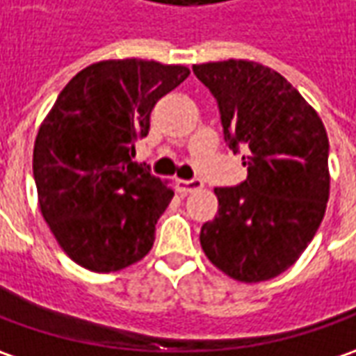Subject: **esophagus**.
Returning a JSON list of instances; mask_svg holds the SVG:
<instances>
[{"mask_svg":"<svg viewBox=\"0 0 356 356\" xmlns=\"http://www.w3.org/2000/svg\"><path fill=\"white\" fill-rule=\"evenodd\" d=\"M177 189L181 193H193V191L202 189V181L199 179H191V181H185V179H179L177 181Z\"/></svg>","mask_w":356,"mask_h":356,"instance_id":"1","label":"esophagus"}]
</instances>
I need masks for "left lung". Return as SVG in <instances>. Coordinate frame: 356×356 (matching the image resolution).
Wrapping results in <instances>:
<instances>
[{
	"label": "left lung",
	"instance_id": "obj_1",
	"mask_svg": "<svg viewBox=\"0 0 356 356\" xmlns=\"http://www.w3.org/2000/svg\"><path fill=\"white\" fill-rule=\"evenodd\" d=\"M213 92L228 147L248 177L216 187L218 213L201 246L220 272L244 284L286 272L307 248L329 201V140L321 118L288 80L254 60L193 65Z\"/></svg>",
	"mask_w": 356,
	"mask_h": 356
}]
</instances>
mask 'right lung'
Wrapping results in <instances>:
<instances>
[{"mask_svg":"<svg viewBox=\"0 0 356 356\" xmlns=\"http://www.w3.org/2000/svg\"><path fill=\"white\" fill-rule=\"evenodd\" d=\"M187 76L181 65L100 60L72 76L43 120L33 149L39 209L82 268L118 272L152 250L173 189L131 157L157 100Z\"/></svg>","mask_w":356,"mask_h":356,"instance_id":"right-lung-1","label":"right lung"}]
</instances>
